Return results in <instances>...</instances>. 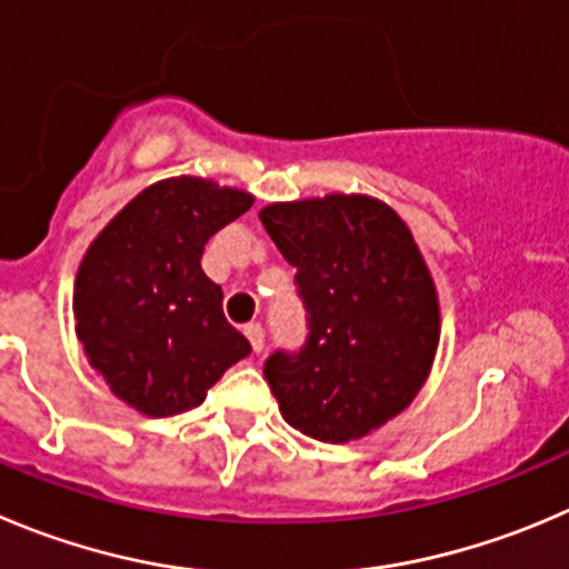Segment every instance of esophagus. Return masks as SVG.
Returning a JSON list of instances; mask_svg holds the SVG:
<instances>
[{"label":"esophagus","instance_id":"1","mask_svg":"<svg viewBox=\"0 0 569 569\" xmlns=\"http://www.w3.org/2000/svg\"><path fill=\"white\" fill-rule=\"evenodd\" d=\"M242 332H246V338L251 340V349H253V351H262V346H264V332H262V327H259V323H248V327L242 329Z\"/></svg>","mask_w":569,"mask_h":569}]
</instances>
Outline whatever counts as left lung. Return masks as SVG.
Wrapping results in <instances>:
<instances>
[{
    "label": "left lung",
    "instance_id": "8db88e82",
    "mask_svg": "<svg viewBox=\"0 0 569 569\" xmlns=\"http://www.w3.org/2000/svg\"><path fill=\"white\" fill-rule=\"evenodd\" d=\"M259 220L310 312L305 349L264 362L281 416L318 441L366 438L430 377L441 338L430 268L408 223L371 194L270 203Z\"/></svg>",
    "mask_w": 569,
    "mask_h": 569
}]
</instances>
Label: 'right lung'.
I'll list each match as a JSON object with an SVG mask.
<instances>
[{
  "label": "right lung",
  "instance_id": "1",
  "mask_svg": "<svg viewBox=\"0 0 569 569\" xmlns=\"http://www.w3.org/2000/svg\"><path fill=\"white\" fill-rule=\"evenodd\" d=\"M251 207L246 189L164 178L128 200L86 248L74 335L113 397L139 413L161 419L198 408L251 351L226 321L220 284L200 268L209 237Z\"/></svg>",
  "mask_w": 569,
  "mask_h": 569
}]
</instances>
